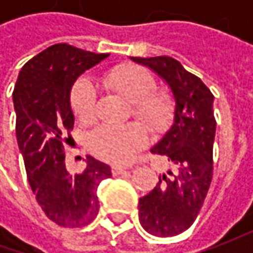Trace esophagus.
Listing matches in <instances>:
<instances>
[{"label": "esophagus", "instance_id": "1", "mask_svg": "<svg viewBox=\"0 0 253 253\" xmlns=\"http://www.w3.org/2000/svg\"><path fill=\"white\" fill-rule=\"evenodd\" d=\"M111 171L114 176H118V174H122V173H126V169L125 168H122V166H112Z\"/></svg>", "mask_w": 253, "mask_h": 253}]
</instances>
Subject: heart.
I'll return each instance as SVG.
<instances>
[{"instance_id": "obj_1", "label": "heart", "mask_w": 253, "mask_h": 253, "mask_svg": "<svg viewBox=\"0 0 253 253\" xmlns=\"http://www.w3.org/2000/svg\"><path fill=\"white\" fill-rule=\"evenodd\" d=\"M102 83L131 102L132 115L152 133H163L170 128L176 115L173 95L165 90H155L151 73L136 64H121L104 76ZM72 108L82 124H90L97 117V90L88 79H80L72 90ZM145 128L136 124L122 126L100 125L91 132L88 143L91 151L104 161L126 163L146 145Z\"/></svg>"}]
</instances>
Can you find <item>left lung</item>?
Listing matches in <instances>:
<instances>
[{"instance_id":"8db88e82","label":"left lung","mask_w":253,"mask_h":253,"mask_svg":"<svg viewBox=\"0 0 253 253\" xmlns=\"http://www.w3.org/2000/svg\"><path fill=\"white\" fill-rule=\"evenodd\" d=\"M162 77L173 92L176 115L170 129L151 149L168 170L149 194L139 199V222L155 237H174L191 227L212 179L217 122L214 95L197 76L169 56L131 57Z\"/></svg>"}]
</instances>
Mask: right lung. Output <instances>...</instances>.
Returning <instances> with one entry per match:
<instances>
[{
  "label": "right lung",
  "mask_w": 253,
  "mask_h": 253,
  "mask_svg": "<svg viewBox=\"0 0 253 253\" xmlns=\"http://www.w3.org/2000/svg\"><path fill=\"white\" fill-rule=\"evenodd\" d=\"M110 54L57 43L36 54L21 69L15 84L16 141L28 181L46 217L60 227L79 228L97 217L98 184L111 168L87 155L83 173L66 168L64 138L73 129L70 91L80 74Z\"/></svg>",
  "instance_id": "1"
}]
</instances>
